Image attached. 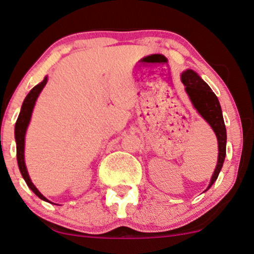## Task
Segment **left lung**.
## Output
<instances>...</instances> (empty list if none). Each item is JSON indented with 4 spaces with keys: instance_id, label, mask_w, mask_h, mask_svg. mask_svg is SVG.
Returning a JSON list of instances; mask_svg holds the SVG:
<instances>
[{
    "instance_id": "8db88e82",
    "label": "left lung",
    "mask_w": 254,
    "mask_h": 254,
    "mask_svg": "<svg viewBox=\"0 0 254 254\" xmlns=\"http://www.w3.org/2000/svg\"><path fill=\"white\" fill-rule=\"evenodd\" d=\"M181 80L186 86V92L189 96V99H190L193 106L196 109L198 115L210 125V127L215 132L216 138H218V163H216L215 170L213 173L212 179H210L208 188L206 189V190H208L213 186V183L216 181V179H218L226 156L227 133H226V127L224 117H222L221 106H220L218 97L213 92L212 88L193 69H187V71L182 72Z\"/></svg>"
}]
</instances>
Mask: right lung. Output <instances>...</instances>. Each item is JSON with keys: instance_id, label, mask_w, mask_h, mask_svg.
I'll return each instance as SVG.
<instances>
[{"instance_id": "add662e5", "label": "right lung", "mask_w": 254, "mask_h": 254, "mask_svg": "<svg viewBox=\"0 0 254 254\" xmlns=\"http://www.w3.org/2000/svg\"><path fill=\"white\" fill-rule=\"evenodd\" d=\"M47 77L44 78L40 84L36 85L30 90V92L27 94V97L24 98L22 106H21V111L19 117H17L16 124H15V140H16V157H17V164H19V169L21 172V175L26 181L27 186L34 191L36 196H39L41 200L47 201V202L52 203L50 200H47L44 195H42L38 190V188L33 185V182L30 181V177L28 175V172H27L26 163H24V137H26V131L27 127H28V124L30 122V117H32L33 109H34L35 102L38 99L40 92L42 91V88L45 87V85L47 84ZM56 204V203H54Z\"/></svg>"}]
</instances>
